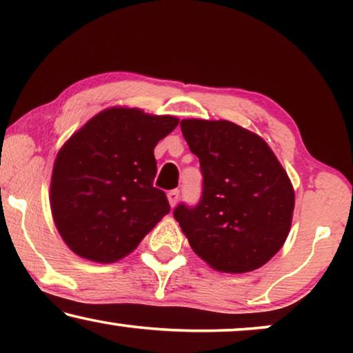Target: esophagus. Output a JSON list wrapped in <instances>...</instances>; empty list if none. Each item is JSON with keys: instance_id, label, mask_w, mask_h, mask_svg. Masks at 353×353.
Returning <instances> with one entry per match:
<instances>
[{"instance_id": "34e87169", "label": "esophagus", "mask_w": 353, "mask_h": 353, "mask_svg": "<svg viewBox=\"0 0 353 353\" xmlns=\"http://www.w3.org/2000/svg\"><path fill=\"white\" fill-rule=\"evenodd\" d=\"M167 199H168V202H170V205H172V207H175V205L178 204V199H180V191H178V190H172V191H168Z\"/></svg>"}]
</instances>
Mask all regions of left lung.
I'll return each instance as SVG.
<instances>
[{
  "label": "left lung",
  "mask_w": 353,
  "mask_h": 353,
  "mask_svg": "<svg viewBox=\"0 0 353 353\" xmlns=\"http://www.w3.org/2000/svg\"><path fill=\"white\" fill-rule=\"evenodd\" d=\"M180 127L204 188L199 204H180L173 216L216 272L260 268L291 231L296 196L286 170L263 138L228 120L185 119Z\"/></svg>",
  "instance_id": "8db88e82"
}]
</instances>
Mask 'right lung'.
Listing matches in <instances>:
<instances>
[{
  "mask_svg": "<svg viewBox=\"0 0 353 353\" xmlns=\"http://www.w3.org/2000/svg\"><path fill=\"white\" fill-rule=\"evenodd\" d=\"M178 122L117 105L67 139L52 167L50 202L72 252L91 262H117L170 212L165 192L152 186L154 148Z\"/></svg>",
  "mask_w": 353,
  "mask_h": 353,
  "instance_id": "add662e5",
  "label": "right lung"
}]
</instances>
